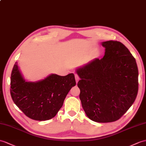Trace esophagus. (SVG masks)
Masks as SVG:
<instances>
[{
    "instance_id": "obj_1",
    "label": "esophagus",
    "mask_w": 146,
    "mask_h": 146,
    "mask_svg": "<svg viewBox=\"0 0 146 146\" xmlns=\"http://www.w3.org/2000/svg\"><path fill=\"white\" fill-rule=\"evenodd\" d=\"M74 76H75V80H76V83H78V81H79V77H78V76L77 75V74H74Z\"/></svg>"
}]
</instances>
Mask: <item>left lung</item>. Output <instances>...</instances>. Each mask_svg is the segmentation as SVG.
<instances>
[{"mask_svg": "<svg viewBox=\"0 0 146 146\" xmlns=\"http://www.w3.org/2000/svg\"><path fill=\"white\" fill-rule=\"evenodd\" d=\"M103 58L76 70L80 99L86 116L98 123L118 120L129 109L138 92V68L127 47L120 42H102Z\"/></svg>", "mask_w": 146, "mask_h": 146, "instance_id": "left-lung-1", "label": "left lung"}]
</instances>
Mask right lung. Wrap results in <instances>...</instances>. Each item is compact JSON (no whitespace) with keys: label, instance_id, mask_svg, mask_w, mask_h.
Returning <instances> with one entry per match:
<instances>
[{"label":"right lung","instance_id":"add662e5","mask_svg":"<svg viewBox=\"0 0 146 146\" xmlns=\"http://www.w3.org/2000/svg\"><path fill=\"white\" fill-rule=\"evenodd\" d=\"M11 85V97L19 109L30 119L46 121L56 116L76 81L73 73L63 76L52 74L36 82L26 81L16 62Z\"/></svg>","mask_w":146,"mask_h":146}]
</instances>
